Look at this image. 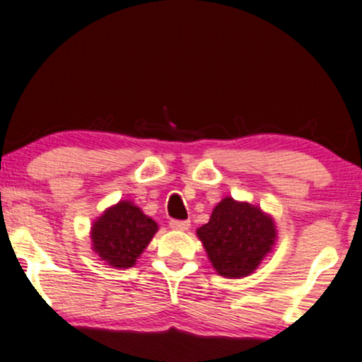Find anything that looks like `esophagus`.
Wrapping results in <instances>:
<instances>
[{"label":"esophagus","instance_id":"34e87169","mask_svg":"<svg viewBox=\"0 0 362 362\" xmlns=\"http://www.w3.org/2000/svg\"><path fill=\"white\" fill-rule=\"evenodd\" d=\"M169 225H171L173 230H181V232L188 230V228L191 227V223L188 222V220H171Z\"/></svg>","mask_w":362,"mask_h":362}]
</instances>
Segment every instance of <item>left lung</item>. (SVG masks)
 <instances>
[{"label": "left lung", "instance_id": "1", "mask_svg": "<svg viewBox=\"0 0 362 362\" xmlns=\"http://www.w3.org/2000/svg\"><path fill=\"white\" fill-rule=\"evenodd\" d=\"M197 235L216 274L240 279L252 274L273 252L278 230L273 215L261 206L225 197Z\"/></svg>", "mask_w": 362, "mask_h": 362}]
</instances>
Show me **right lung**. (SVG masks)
Listing matches in <instances>:
<instances>
[{"label":"right lung","instance_id":"obj_1","mask_svg":"<svg viewBox=\"0 0 362 362\" xmlns=\"http://www.w3.org/2000/svg\"><path fill=\"white\" fill-rule=\"evenodd\" d=\"M159 230L151 216L130 199L108 206L91 225V249L105 264L127 269L137 264L140 254Z\"/></svg>","mask_w":362,"mask_h":362}]
</instances>
